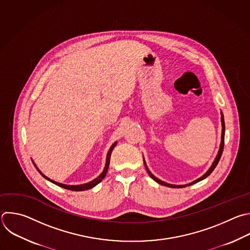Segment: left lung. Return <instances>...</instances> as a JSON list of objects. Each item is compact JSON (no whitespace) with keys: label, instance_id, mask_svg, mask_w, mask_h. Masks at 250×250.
Returning <instances> with one entry per match:
<instances>
[{"label":"left lung","instance_id":"1","mask_svg":"<svg viewBox=\"0 0 250 250\" xmlns=\"http://www.w3.org/2000/svg\"><path fill=\"white\" fill-rule=\"evenodd\" d=\"M221 121H222V138H221V145H220V149H219V152H218V154H217V156H216V158H215V160H214V162H213V164H212V166L211 167L209 168V170L201 177V178H199V179H197V180H195L194 182H192V183H190V184H188V185H182V186H176V185H170V184H167V183H165V182H162L161 180H159V179H157L155 176H153L152 175V173L149 171V169H148V167H147V165H146V163H145V160H144V158H143V161H144V165H145V168H146V171H147V173H148V175L156 182V183H158V184H160V185H162V186H165V187H169V188H186V187H188V186H191V185H194V184H196V183H198V182H200V181H202V180H204V179H206L213 171H214V169L216 168V166L218 165V163H219V161H220V159H221V156H222V153H223V150H224V141H225V121H224V115H223V113L221 112Z\"/></svg>","mask_w":250,"mask_h":250}]
</instances>
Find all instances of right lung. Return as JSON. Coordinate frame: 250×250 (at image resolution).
<instances>
[{"mask_svg": "<svg viewBox=\"0 0 250 250\" xmlns=\"http://www.w3.org/2000/svg\"><path fill=\"white\" fill-rule=\"evenodd\" d=\"M117 145V142H115L112 146H111V148H110V150H109V152H108V155H107V159H106V165H105V168H104V170H103V172H102V174L98 177V178H96L95 180H93V181H91V182H89V183H87V184H83V185H79V186H66V185H62V184H60V183H57V182H55V181H52V180H50L49 178H47L45 175H43L38 169H37V171L46 179V180H48L49 182H51V183H53V184H55V185H57V186H59V187H61V188H65V189H68V190H73V191H82V190H87V189H90V188H94L95 186H97L99 183H101L102 182V180L106 177V175H107V172H108V169H109V165H110V158H111V154H112V151H113V149L115 148V146Z\"/></svg>", "mask_w": 250, "mask_h": 250, "instance_id": "1", "label": "right lung"}]
</instances>
